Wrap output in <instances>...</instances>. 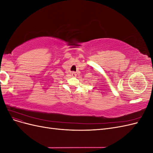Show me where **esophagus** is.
<instances>
[{
	"label": "esophagus",
	"instance_id": "34e87169",
	"mask_svg": "<svg viewBox=\"0 0 153 153\" xmlns=\"http://www.w3.org/2000/svg\"><path fill=\"white\" fill-rule=\"evenodd\" d=\"M71 75H72L73 76H76V73H75V71H73V72L71 73Z\"/></svg>",
	"mask_w": 153,
	"mask_h": 153
}]
</instances>
